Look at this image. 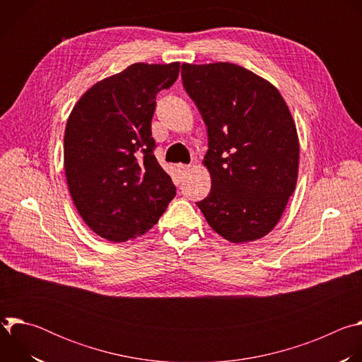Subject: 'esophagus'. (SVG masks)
<instances>
[{
	"instance_id": "esophagus-1",
	"label": "esophagus",
	"mask_w": 362,
	"mask_h": 362,
	"mask_svg": "<svg viewBox=\"0 0 362 362\" xmlns=\"http://www.w3.org/2000/svg\"><path fill=\"white\" fill-rule=\"evenodd\" d=\"M190 168H192L190 165H177V169L180 173H187L190 170Z\"/></svg>"
}]
</instances>
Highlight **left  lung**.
<instances>
[{
    "instance_id": "1",
    "label": "left lung",
    "mask_w": 362,
    "mask_h": 362,
    "mask_svg": "<svg viewBox=\"0 0 362 362\" xmlns=\"http://www.w3.org/2000/svg\"><path fill=\"white\" fill-rule=\"evenodd\" d=\"M182 80L209 139L203 165L212 189L196 204L232 243L264 238L298 179L299 140L288 105L268 80L232 63H183Z\"/></svg>"
}]
</instances>
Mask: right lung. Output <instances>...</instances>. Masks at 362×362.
<instances>
[{
    "instance_id": "right-lung-1",
    "label": "right lung",
    "mask_w": 362,
    "mask_h": 362,
    "mask_svg": "<svg viewBox=\"0 0 362 362\" xmlns=\"http://www.w3.org/2000/svg\"><path fill=\"white\" fill-rule=\"evenodd\" d=\"M180 63H136L91 86L76 103L64 133L69 190L86 225L126 242L158 223L176 186L153 154L156 94Z\"/></svg>"
}]
</instances>
